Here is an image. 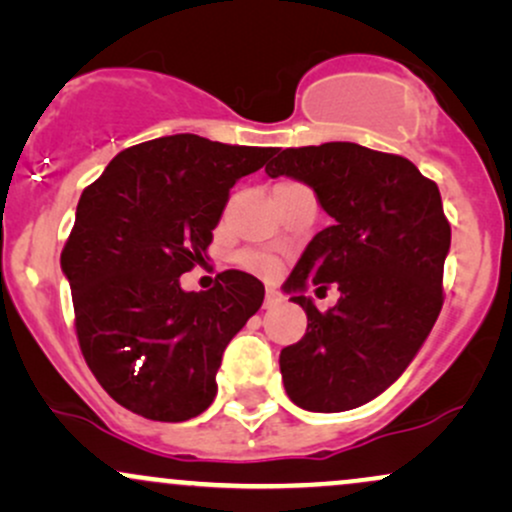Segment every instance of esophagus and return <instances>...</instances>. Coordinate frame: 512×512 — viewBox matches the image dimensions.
<instances>
[{"instance_id":"34e87169","label":"esophagus","mask_w":512,"mask_h":512,"mask_svg":"<svg viewBox=\"0 0 512 512\" xmlns=\"http://www.w3.org/2000/svg\"><path fill=\"white\" fill-rule=\"evenodd\" d=\"M276 303H281V293L267 286V291H264V308H274Z\"/></svg>"}]
</instances>
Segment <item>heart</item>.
Here are the masks:
<instances>
[{
  "mask_svg": "<svg viewBox=\"0 0 512 512\" xmlns=\"http://www.w3.org/2000/svg\"><path fill=\"white\" fill-rule=\"evenodd\" d=\"M240 264L260 276H274L281 267L274 255H269V252H260V250H245L243 255H240Z\"/></svg>",
  "mask_w": 512,
  "mask_h": 512,
  "instance_id": "heart-1",
  "label": "heart"
}]
</instances>
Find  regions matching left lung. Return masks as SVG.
I'll return each mask as SVG.
<instances>
[{
	"mask_svg": "<svg viewBox=\"0 0 512 512\" xmlns=\"http://www.w3.org/2000/svg\"><path fill=\"white\" fill-rule=\"evenodd\" d=\"M269 156V178L310 185L332 216L284 284L308 315L301 342L279 356L286 395L308 411L356 409L407 370L443 308L450 223L438 185L404 156L351 142ZM310 283H337L338 305L320 314Z\"/></svg>",
	"mask_w": 512,
	"mask_h": 512,
	"instance_id": "left-lung-1",
	"label": "left lung"
}]
</instances>
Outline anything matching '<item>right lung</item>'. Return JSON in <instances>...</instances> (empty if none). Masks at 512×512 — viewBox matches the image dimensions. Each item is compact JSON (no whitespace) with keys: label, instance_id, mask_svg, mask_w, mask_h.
<instances>
[{"label":"right lung","instance_id":"add662e5","mask_svg":"<svg viewBox=\"0 0 512 512\" xmlns=\"http://www.w3.org/2000/svg\"><path fill=\"white\" fill-rule=\"evenodd\" d=\"M269 149L170 134L120 151L81 192L62 250L81 354L117 404L151 421H187L216 397L223 349L260 310L264 286L228 269L182 291L204 262L231 187Z\"/></svg>","mask_w":512,"mask_h":512}]
</instances>
